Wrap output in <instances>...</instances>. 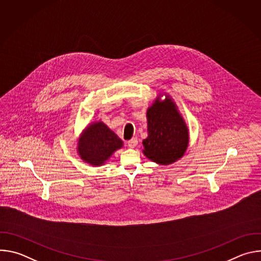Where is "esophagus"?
<instances>
[{"instance_id":"34e87169","label":"esophagus","mask_w":261,"mask_h":261,"mask_svg":"<svg viewBox=\"0 0 261 261\" xmlns=\"http://www.w3.org/2000/svg\"><path fill=\"white\" fill-rule=\"evenodd\" d=\"M137 143H138L137 138H136V137H133L132 139H130V140L128 141V146L131 147V148H134V147L137 145Z\"/></svg>"}]
</instances>
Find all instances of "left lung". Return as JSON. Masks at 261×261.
<instances>
[{
  "mask_svg": "<svg viewBox=\"0 0 261 261\" xmlns=\"http://www.w3.org/2000/svg\"><path fill=\"white\" fill-rule=\"evenodd\" d=\"M146 120L147 137L142 140L143 155L159 165L179 160L189 145V129L169 94L157 95L147 107Z\"/></svg>",
  "mask_w": 261,
  "mask_h": 261,
  "instance_id": "8db88e82",
  "label": "left lung"
}]
</instances>
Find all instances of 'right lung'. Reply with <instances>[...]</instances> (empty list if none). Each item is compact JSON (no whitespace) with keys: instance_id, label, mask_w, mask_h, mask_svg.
I'll return each mask as SVG.
<instances>
[{"instance_id":"add662e5","label":"right lung","mask_w":261,"mask_h":261,"mask_svg":"<svg viewBox=\"0 0 261 261\" xmlns=\"http://www.w3.org/2000/svg\"><path fill=\"white\" fill-rule=\"evenodd\" d=\"M123 140L101 120L91 122L77 139L80 158L92 166L104 165L120 148Z\"/></svg>"}]
</instances>
